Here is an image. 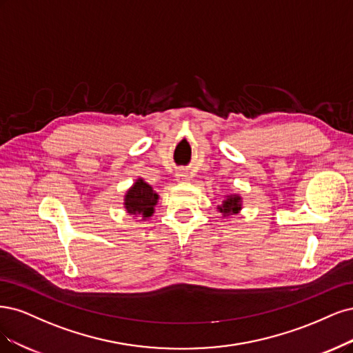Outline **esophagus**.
<instances>
[{"instance_id": "34e87169", "label": "esophagus", "mask_w": 353, "mask_h": 353, "mask_svg": "<svg viewBox=\"0 0 353 353\" xmlns=\"http://www.w3.org/2000/svg\"><path fill=\"white\" fill-rule=\"evenodd\" d=\"M176 180L177 181H186V180H189V174L186 172H183V170H180V172L176 173Z\"/></svg>"}]
</instances>
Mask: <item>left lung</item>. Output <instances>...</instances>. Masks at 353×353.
I'll use <instances>...</instances> for the list:
<instances>
[{
	"label": "left lung",
	"mask_w": 353,
	"mask_h": 353,
	"mask_svg": "<svg viewBox=\"0 0 353 353\" xmlns=\"http://www.w3.org/2000/svg\"><path fill=\"white\" fill-rule=\"evenodd\" d=\"M243 208V201L239 193H230L221 202V205L217 207V211L223 215V219H229L232 215H237Z\"/></svg>",
	"instance_id": "left-lung-1"
}]
</instances>
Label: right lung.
Returning <instances> with one entry per match:
<instances>
[{
	"instance_id": "1",
	"label": "right lung",
	"mask_w": 353,
	"mask_h": 353,
	"mask_svg": "<svg viewBox=\"0 0 353 353\" xmlns=\"http://www.w3.org/2000/svg\"><path fill=\"white\" fill-rule=\"evenodd\" d=\"M158 199H160V196H158L152 186L148 185L142 177H138L124 193L123 207L130 217H141V220L145 221L154 215Z\"/></svg>"
}]
</instances>
